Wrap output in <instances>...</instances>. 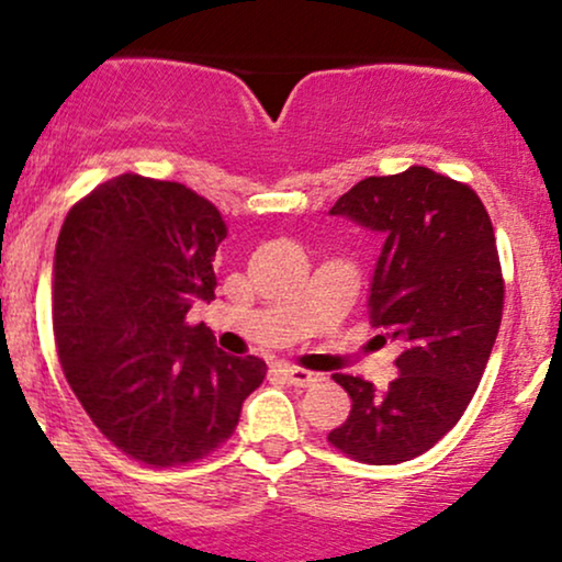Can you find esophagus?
I'll use <instances>...</instances> for the list:
<instances>
[{"mask_svg": "<svg viewBox=\"0 0 562 562\" xmlns=\"http://www.w3.org/2000/svg\"><path fill=\"white\" fill-rule=\"evenodd\" d=\"M282 375H285L288 383L293 385H301V389H306V385H314L317 380H322L319 372H308V370H301V367H282Z\"/></svg>", "mask_w": 562, "mask_h": 562, "instance_id": "1", "label": "esophagus"}]
</instances>
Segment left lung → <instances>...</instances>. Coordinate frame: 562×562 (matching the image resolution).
Returning <instances> with one entry per match:
<instances>
[{
    "label": "left lung",
    "mask_w": 562,
    "mask_h": 562,
    "mask_svg": "<svg viewBox=\"0 0 562 562\" xmlns=\"http://www.w3.org/2000/svg\"><path fill=\"white\" fill-rule=\"evenodd\" d=\"M330 216L383 235L367 308L402 353L385 389L333 375L351 412L327 441L367 465H398L454 428L492 357L505 303L492 218L468 184L425 166L362 179Z\"/></svg>",
    "instance_id": "1"
}]
</instances>
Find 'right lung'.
I'll return each instance as SVG.
<instances>
[{
    "mask_svg": "<svg viewBox=\"0 0 562 562\" xmlns=\"http://www.w3.org/2000/svg\"><path fill=\"white\" fill-rule=\"evenodd\" d=\"M227 237L214 203L179 182L121 173L70 209L53 267L57 357L92 423L124 454L171 468L222 447L261 385L259 357L187 325L214 299Z\"/></svg>",
    "mask_w": 562,
    "mask_h": 562,
    "instance_id": "right-lung-1",
    "label": "right lung"
}]
</instances>
